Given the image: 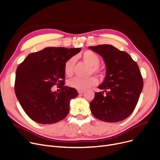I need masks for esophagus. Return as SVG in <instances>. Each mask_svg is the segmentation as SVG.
<instances>
[{"instance_id": "obj_1", "label": "esophagus", "mask_w": 160, "mask_h": 160, "mask_svg": "<svg viewBox=\"0 0 160 160\" xmlns=\"http://www.w3.org/2000/svg\"><path fill=\"white\" fill-rule=\"evenodd\" d=\"M84 92H85L84 90H78V93L79 94H82V93H84Z\"/></svg>"}]
</instances>
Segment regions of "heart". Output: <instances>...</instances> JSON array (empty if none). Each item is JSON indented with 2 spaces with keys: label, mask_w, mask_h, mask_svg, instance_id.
<instances>
[{
  "label": "heart",
  "mask_w": 160,
  "mask_h": 160,
  "mask_svg": "<svg viewBox=\"0 0 160 160\" xmlns=\"http://www.w3.org/2000/svg\"><path fill=\"white\" fill-rule=\"evenodd\" d=\"M80 58L85 63L92 67V71L97 73H102L101 69L98 68L100 63L99 57L92 51H86L80 55ZM74 65V58H71L68 59L65 63L64 71L67 76H70L73 73V68ZM97 79L93 76L86 78L74 77L71 78L68 82L69 87L76 89L77 90H85L91 86H95L97 84Z\"/></svg>",
  "instance_id": "b5f03b06"
}]
</instances>
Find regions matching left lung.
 I'll list each match as a JSON object with an SVG mask.
<instances>
[{"instance_id":"left-lung-1","label":"left lung","mask_w":160,"mask_h":160,"mask_svg":"<svg viewBox=\"0 0 160 160\" xmlns=\"http://www.w3.org/2000/svg\"><path fill=\"white\" fill-rule=\"evenodd\" d=\"M99 54L106 65V76L90 102L93 115L103 122L126 119L134 110L143 88L139 68L126 52L110 44L89 46Z\"/></svg>"}]
</instances>
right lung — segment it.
Wrapping results in <instances>:
<instances>
[{
	"label": "right lung",
	"instance_id": "obj_1",
	"mask_svg": "<svg viewBox=\"0 0 160 160\" xmlns=\"http://www.w3.org/2000/svg\"><path fill=\"white\" fill-rule=\"evenodd\" d=\"M81 51L79 48L48 47L27 55L17 68L15 93L25 112L33 121L51 124L63 120L70 101L78 96L74 88L65 86V62ZM59 93L53 92L54 85Z\"/></svg>",
	"mask_w": 160,
	"mask_h": 160
}]
</instances>
